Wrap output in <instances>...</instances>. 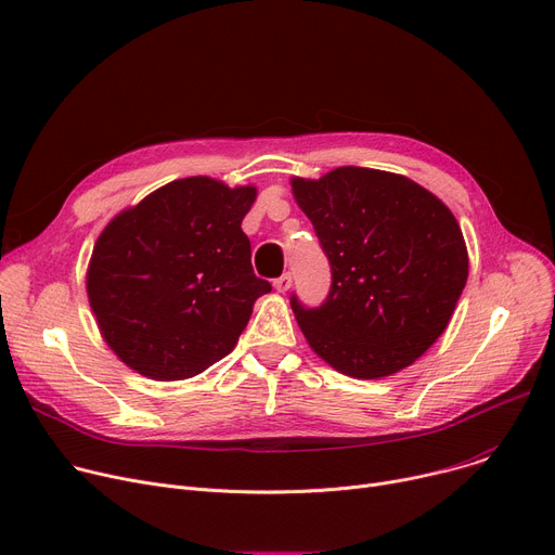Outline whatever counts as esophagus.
<instances>
[{
	"label": "esophagus",
	"mask_w": 555,
	"mask_h": 555,
	"mask_svg": "<svg viewBox=\"0 0 555 555\" xmlns=\"http://www.w3.org/2000/svg\"><path fill=\"white\" fill-rule=\"evenodd\" d=\"M289 285H293V274H289V272H285L279 279H274V287L279 289V293H287Z\"/></svg>",
	"instance_id": "obj_1"
}]
</instances>
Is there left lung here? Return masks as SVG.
Instances as JSON below:
<instances>
[{
	"label": "left lung",
	"mask_w": 555,
	"mask_h": 555,
	"mask_svg": "<svg viewBox=\"0 0 555 555\" xmlns=\"http://www.w3.org/2000/svg\"><path fill=\"white\" fill-rule=\"evenodd\" d=\"M331 262L319 308L293 295L312 351L360 380L410 366L448 328L468 281V249L446 204L402 175L341 166L293 180Z\"/></svg>",
	"instance_id": "1"
}]
</instances>
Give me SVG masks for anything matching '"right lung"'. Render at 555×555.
<instances>
[{"label":"right lung","instance_id":"right-lung-1","mask_svg":"<svg viewBox=\"0 0 555 555\" xmlns=\"http://www.w3.org/2000/svg\"><path fill=\"white\" fill-rule=\"evenodd\" d=\"M254 186L175 180L99 236L87 297L103 339L137 373L184 380L231 353L272 285L251 270L241 229Z\"/></svg>","mask_w":555,"mask_h":555}]
</instances>
